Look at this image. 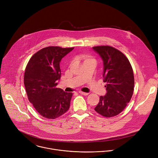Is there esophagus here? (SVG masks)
<instances>
[{
    "label": "esophagus",
    "instance_id": "1",
    "mask_svg": "<svg viewBox=\"0 0 158 158\" xmlns=\"http://www.w3.org/2000/svg\"><path fill=\"white\" fill-rule=\"evenodd\" d=\"M79 93L81 95H89V93H85V92H79Z\"/></svg>",
    "mask_w": 158,
    "mask_h": 158
}]
</instances>
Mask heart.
Segmentation results:
<instances>
[{"label": "heart", "mask_w": 158, "mask_h": 158, "mask_svg": "<svg viewBox=\"0 0 158 158\" xmlns=\"http://www.w3.org/2000/svg\"><path fill=\"white\" fill-rule=\"evenodd\" d=\"M82 58L83 59L84 62H85V61H92V60H94V59H92L90 56H88V55H83V56H82Z\"/></svg>", "instance_id": "b5f03b06"}]
</instances>
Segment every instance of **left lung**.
<instances>
[{
	"label": "left lung",
	"mask_w": 158,
	"mask_h": 158,
	"mask_svg": "<svg viewBox=\"0 0 158 158\" xmlns=\"http://www.w3.org/2000/svg\"><path fill=\"white\" fill-rule=\"evenodd\" d=\"M103 64V82L107 84L106 95L100 96L95 110L106 117L119 114L130 102L134 87V73L127 58L109 46L93 47Z\"/></svg>",
	"instance_id": "obj_1"
}]
</instances>
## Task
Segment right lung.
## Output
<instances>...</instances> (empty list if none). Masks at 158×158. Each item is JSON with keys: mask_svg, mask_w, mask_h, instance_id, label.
Segmentation results:
<instances>
[{"mask_svg": "<svg viewBox=\"0 0 158 158\" xmlns=\"http://www.w3.org/2000/svg\"><path fill=\"white\" fill-rule=\"evenodd\" d=\"M73 49L43 48L31 58L26 66L24 83L28 99L45 118H58L69 108L72 93L65 92L56 85L61 78V60Z\"/></svg>", "mask_w": 158, "mask_h": 158, "instance_id": "obj_1", "label": "right lung"}]
</instances>
